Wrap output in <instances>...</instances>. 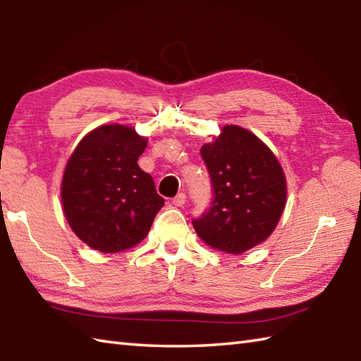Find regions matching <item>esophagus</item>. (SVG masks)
<instances>
[{"label": "esophagus", "instance_id": "34e87169", "mask_svg": "<svg viewBox=\"0 0 361 361\" xmlns=\"http://www.w3.org/2000/svg\"><path fill=\"white\" fill-rule=\"evenodd\" d=\"M187 201V195L185 193H179L176 197H173V204L178 205V207H182L183 204Z\"/></svg>", "mask_w": 361, "mask_h": 361}]
</instances>
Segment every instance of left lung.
<instances>
[{
    "mask_svg": "<svg viewBox=\"0 0 361 361\" xmlns=\"http://www.w3.org/2000/svg\"><path fill=\"white\" fill-rule=\"evenodd\" d=\"M201 156L213 200L193 219L196 233L227 254L260 245L276 229L286 202L285 174L273 151L252 132L231 124L202 146Z\"/></svg>",
    "mask_w": 361,
    "mask_h": 361,
    "instance_id": "obj_1",
    "label": "left lung"
}]
</instances>
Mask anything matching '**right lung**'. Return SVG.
I'll list each match as a JSON object with an SVG mask.
<instances>
[{"mask_svg": "<svg viewBox=\"0 0 361 361\" xmlns=\"http://www.w3.org/2000/svg\"><path fill=\"white\" fill-rule=\"evenodd\" d=\"M148 140L123 124L99 126L80 140L62 179L65 218L85 245L120 252L148 235L165 200L138 166Z\"/></svg>", "mask_w": 361, "mask_h": 361, "instance_id": "add662e5", "label": "right lung"}]
</instances>
